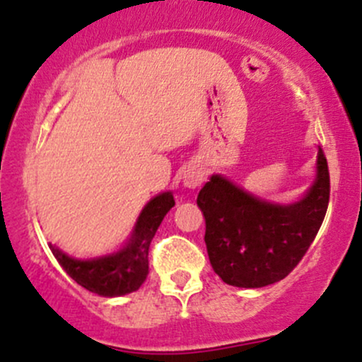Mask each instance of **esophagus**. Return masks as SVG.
Instances as JSON below:
<instances>
[{
  "mask_svg": "<svg viewBox=\"0 0 362 362\" xmlns=\"http://www.w3.org/2000/svg\"><path fill=\"white\" fill-rule=\"evenodd\" d=\"M182 182H185L186 188H197V186H200L204 182V174L197 169H188L185 170Z\"/></svg>",
  "mask_w": 362,
  "mask_h": 362,
  "instance_id": "esophagus-1",
  "label": "esophagus"
}]
</instances>
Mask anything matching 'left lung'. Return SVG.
Segmentation results:
<instances>
[{
    "instance_id": "1",
    "label": "left lung",
    "mask_w": 362,
    "mask_h": 362,
    "mask_svg": "<svg viewBox=\"0 0 362 362\" xmlns=\"http://www.w3.org/2000/svg\"><path fill=\"white\" fill-rule=\"evenodd\" d=\"M329 202V170L317 151V180L300 202L259 200L221 176L197 197L205 216V245L224 283L260 288L288 276L320 231Z\"/></svg>"
}]
</instances>
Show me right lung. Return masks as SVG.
Listing matches in <instances>:
<instances>
[{"mask_svg":"<svg viewBox=\"0 0 362 362\" xmlns=\"http://www.w3.org/2000/svg\"><path fill=\"white\" fill-rule=\"evenodd\" d=\"M176 205L170 193H162L146 204L139 214L133 238L114 255L93 260H77L49 245L58 264L77 285L103 295L117 297L136 291L148 276V250L162 219Z\"/></svg>","mask_w":362,"mask_h":362,"instance_id":"right-lung-1","label":"right lung"}]
</instances>
